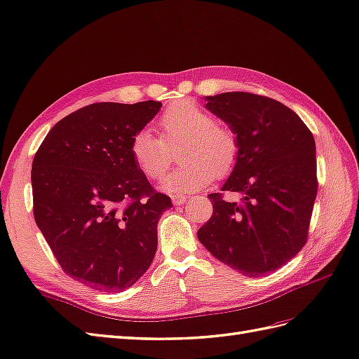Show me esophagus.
Wrapping results in <instances>:
<instances>
[{
  "mask_svg": "<svg viewBox=\"0 0 359 359\" xmlns=\"http://www.w3.org/2000/svg\"><path fill=\"white\" fill-rule=\"evenodd\" d=\"M171 200H172V203H174V205H182V203H185L187 197H185V196H182V194H176V196H172V197H171Z\"/></svg>",
  "mask_w": 359,
  "mask_h": 359,
  "instance_id": "1",
  "label": "esophagus"
}]
</instances>
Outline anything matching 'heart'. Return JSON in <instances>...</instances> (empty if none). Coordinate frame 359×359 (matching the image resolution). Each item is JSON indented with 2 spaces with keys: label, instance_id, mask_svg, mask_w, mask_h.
<instances>
[{
  "label": "heart",
  "instance_id": "1",
  "mask_svg": "<svg viewBox=\"0 0 359 359\" xmlns=\"http://www.w3.org/2000/svg\"><path fill=\"white\" fill-rule=\"evenodd\" d=\"M161 137L147 128L131 139L130 153L137 168L148 179L159 180L170 168L177 149L182 165L163 182L171 193H191L210 183L214 176L223 177L236 168L240 156V139L228 125L194 102L179 101L166 107L157 119Z\"/></svg>",
  "mask_w": 359,
  "mask_h": 359
}]
</instances>
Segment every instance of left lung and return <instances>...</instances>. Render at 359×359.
<instances>
[{"instance_id": "8db88e82", "label": "left lung", "mask_w": 359, "mask_h": 359, "mask_svg": "<svg viewBox=\"0 0 359 359\" xmlns=\"http://www.w3.org/2000/svg\"><path fill=\"white\" fill-rule=\"evenodd\" d=\"M206 107L240 139L236 168L197 237L224 264L248 277L277 271L302 251L318 191L315 140L289 107L268 96L231 91ZM224 192L241 196L231 203Z\"/></svg>"}]
</instances>
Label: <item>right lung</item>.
I'll return each mask as SVG.
<instances>
[{"label": "right lung", "instance_id": "1", "mask_svg": "<svg viewBox=\"0 0 359 359\" xmlns=\"http://www.w3.org/2000/svg\"><path fill=\"white\" fill-rule=\"evenodd\" d=\"M161 102H96L48 131L32 163L33 215L62 271L102 292L135 285L157 249L171 198L157 193L130 153Z\"/></svg>", "mask_w": 359, "mask_h": 359}]
</instances>
